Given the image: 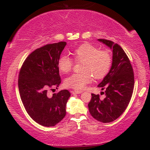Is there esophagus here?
Listing matches in <instances>:
<instances>
[{"label":"esophagus","instance_id":"obj_1","mask_svg":"<svg viewBox=\"0 0 150 150\" xmlns=\"http://www.w3.org/2000/svg\"><path fill=\"white\" fill-rule=\"evenodd\" d=\"M71 93H72V94H80V93H82V91H73L72 92H71Z\"/></svg>","mask_w":150,"mask_h":150}]
</instances>
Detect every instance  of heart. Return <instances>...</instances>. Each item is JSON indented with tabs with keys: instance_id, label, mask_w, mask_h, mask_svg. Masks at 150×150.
I'll return each mask as SVG.
<instances>
[{
	"instance_id": "1",
	"label": "heart",
	"mask_w": 150,
	"mask_h": 150,
	"mask_svg": "<svg viewBox=\"0 0 150 150\" xmlns=\"http://www.w3.org/2000/svg\"><path fill=\"white\" fill-rule=\"evenodd\" d=\"M76 61L83 62L80 74H74L65 80V87L75 90H82L92 81V76L96 79H101L108 73L111 66L112 59L106 50H99L96 47L84 44L73 52ZM73 62L67 56L59 57L57 67L63 74L70 71Z\"/></svg>"
}]
</instances>
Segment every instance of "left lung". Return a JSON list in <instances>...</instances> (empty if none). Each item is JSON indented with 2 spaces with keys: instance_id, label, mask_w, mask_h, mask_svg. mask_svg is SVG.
Masks as SVG:
<instances>
[{
  "instance_id": "8db88e82",
  "label": "left lung",
  "mask_w": 150,
  "mask_h": 150,
  "mask_svg": "<svg viewBox=\"0 0 150 150\" xmlns=\"http://www.w3.org/2000/svg\"><path fill=\"white\" fill-rule=\"evenodd\" d=\"M112 52V65L108 73L98 85L104 92V99L92 93L88 106L96 120L109 123L117 119L128 106L134 89V79L130 61L120 45L110 40L99 39Z\"/></svg>"
}]
</instances>
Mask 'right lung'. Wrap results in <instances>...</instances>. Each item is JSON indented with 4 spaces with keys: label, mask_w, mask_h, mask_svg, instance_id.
I'll return each mask as SVG.
<instances>
[{
    "label": "right lung",
    "mask_w": 150,
    "mask_h": 150,
    "mask_svg": "<svg viewBox=\"0 0 150 150\" xmlns=\"http://www.w3.org/2000/svg\"><path fill=\"white\" fill-rule=\"evenodd\" d=\"M66 44L54 43L34 50L20 71L18 87L22 103L30 117L43 126H54L66 115L70 93L64 89L52 97L47 94L49 87L61 83L57 62Z\"/></svg>",
    "instance_id": "1"
}]
</instances>
